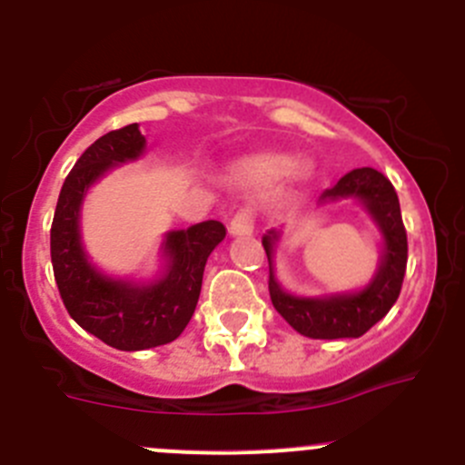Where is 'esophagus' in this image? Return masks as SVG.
Instances as JSON below:
<instances>
[{"label": "esophagus", "mask_w": 465, "mask_h": 465, "mask_svg": "<svg viewBox=\"0 0 465 465\" xmlns=\"http://www.w3.org/2000/svg\"><path fill=\"white\" fill-rule=\"evenodd\" d=\"M254 232V213L252 209H238L229 223V233L232 236H250Z\"/></svg>", "instance_id": "obj_1"}]
</instances>
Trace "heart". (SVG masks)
Instances as JSON below:
<instances>
[{
    "mask_svg": "<svg viewBox=\"0 0 465 465\" xmlns=\"http://www.w3.org/2000/svg\"><path fill=\"white\" fill-rule=\"evenodd\" d=\"M288 163L285 159L279 157H259V159H252L242 166V177L252 184H262V182H272L276 180L279 175H283Z\"/></svg>",
    "mask_w": 465,
    "mask_h": 465,
    "instance_id": "1",
    "label": "heart"
}]
</instances>
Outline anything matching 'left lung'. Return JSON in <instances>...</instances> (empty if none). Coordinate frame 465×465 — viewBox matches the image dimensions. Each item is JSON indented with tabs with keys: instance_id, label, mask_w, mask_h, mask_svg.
<instances>
[{
	"instance_id": "1",
	"label": "left lung",
	"mask_w": 465,
	"mask_h": 465,
	"mask_svg": "<svg viewBox=\"0 0 465 465\" xmlns=\"http://www.w3.org/2000/svg\"><path fill=\"white\" fill-rule=\"evenodd\" d=\"M355 198L364 204L380 233H382V259L371 283L360 292L332 294V297L311 299L294 297L285 292L274 279L272 256L279 241V232H267L262 236L267 262H270V299L276 312L302 335L312 340H340V337H360L382 320L401 294L402 279L407 270V232L402 224L401 203L391 182L376 168H355L346 173L332 189L320 195V204L335 200Z\"/></svg>"
}]
</instances>
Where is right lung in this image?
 <instances>
[{"instance_id":"obj_1","label":"right lung","mask_w":465,"mask_h":465,"mask_svg":"<svg viewBox=\"0 0 465 465\" xmlns=\"http://www.w3.org/2000/svg\"><path fill=\"white\" fill-rule=\"evenodd\" d=\"M145 137L137 124L103 134L69 171L51 224V262L72 320L107 346L143 351L177 340L193 317L206 259L223 242L218 220L168 232L163 272L150 283L112 279L92 265L81 242V204L87 189L110 168L142 157Z\"/></svg>"}]
</instances>
